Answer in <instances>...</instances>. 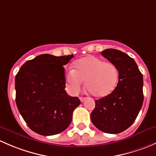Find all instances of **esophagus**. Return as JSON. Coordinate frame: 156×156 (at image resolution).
Segmentation results:
<instances>
[{
  "label": "esophagus",
  "mask_w": 156,
  "mask_h": 156,
  "mask_svg": "<svg viewBox=\"0 0 156 156\" xmlns=\"http://www.w3.org/2000/svg\"><path fill=\"white\" fill-rule=\"evenodd\" d=\"M80 101H81V102H83V101H84L85 100H86V98H83V97H80Z\"/></svg>",
  "instance_id": "34e87169"
}]
</instances>
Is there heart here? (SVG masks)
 Masks as SVG:
<instances>
[{
	"mask_svg": "<svg viewBox=\"0 0 156 156\" xmlns=\"http://www.w3.org/2000/svg\"><path fill=\"white\" fill-rule=\"evenodd\" d=\"M74 69L66 73L65 80L68 89L78 93L86 81V89L92 96L104 98L111 94L118 83V69L111 62H104L93 55L78 59Z\"/></svg>",
	"mask_w": 156,
	"mask_h": 156,
	"instance_id": "heart-1",
	"label": "heart"
}]
</instances>
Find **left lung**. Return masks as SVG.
Listing matches in <instances>:
<instances>
[{"label":"left lung","instance_id":"left-lung-1","mask_svg":"<svg viewBox=\"0 0 156 156\" xmlns=\"http://www.w3.org/2000/svg\"><path fill=\"white\" fill-rule=\"evenodd\" d=\"M101 55L117 67L119 80L111 94L95 101L91 120L103 132L118 134L134 123L142 107L143 75L134 59L122 51L107 49Z\"/></svg>","mask_w":156,"mask_h":156}]
</instances>
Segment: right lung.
Instances as JSON below:
<instances>
[{
  "instance_id": "obj_1",
  "label": "right lung",
  "mask_w": 156,
  "mask_h": 156,
  "mask_svg": "<svg viewBox=\"0 0 156 156\" xmlns=\"http://www.w3.org/2000/svg\"><path fill=\"white\" fill-rule=\"evenodd\" d=\"M73 55L43 54L25 62L15 78L16 103L28 127L37 134L55 135L70 126L77 97L65 91L64 65Z\"/></svg>"
}]
</instances>
